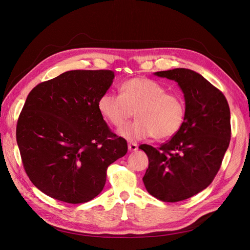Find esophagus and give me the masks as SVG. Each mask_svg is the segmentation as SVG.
Masks as SVG:
<instances>
[{"label":"esophagus","instance_id":"esophagus-1","mask_svg":"<svg viewBox=\"0 0 250 250\" xmlns=\"http://www.w3.org/2000/svg\"><path fill=\"white\" fill-rule=\"evenodd\" d=\"M128 149H129L130 151H137V150L139 149V147H138V144L132 143V142L128 143Z\"/></svg>","mask_w":250,"mask_h":250}]
</instances>
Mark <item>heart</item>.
Here are the masks:
<instances>
[{
  "label": "heart",
  "mask_w": 250,
  "mask_h": 250,
  "mask_svg": "<svg viewBox=\"0 0 250 250\" xmlns=\"http://www.w3.org/2000/svg\"><path fill=\"white\" fill-rule=\"evenodd\" d=\"M120 92L104 93L98 107L115 127L123 126L135 110L138 120L120 130L124 138L166 140L180 130L186 118V103L179 94L167 93L161 83L142 77L123 82Z\"/></svg>",
  "instance_id": "1"
}]
</instances>
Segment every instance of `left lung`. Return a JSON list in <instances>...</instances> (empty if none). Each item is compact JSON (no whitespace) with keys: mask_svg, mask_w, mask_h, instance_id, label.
I'll use <instances>...</instances> for the list:
<instances>
[{"mask_svg":"<svg viewBox=\"0 0 250 250\" xmlns=\"http://www.w3.org/2000/svg\"><path fill=\"white\" fill-rule=\"evenodd\" d=\"M176 81L185 95L186 118L167 143L139 148L148 156L143 177L150 195L165 202L192 197L208 188L221 167L231 129L228 100L200 74L188 69L156 72Z\"/></svg>","mask_w":250,"mask_h":250,"instance_id":"left-lung-1","label":"left lung"}]
</instances>
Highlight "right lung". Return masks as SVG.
I'll use <instances>...</instances> for the list:
<instances>
[{"mask_svg":"<svg viewBox=\"0 0 250 250\" xmlns=\"http://www.w3.org/2000/svg\"><path fill=\"white\" fill-rule=\"evenodd\" d=\"M115 74L74 70L37 84L17 124L21 163L32 184L50 197L83 203L103 190L108 166L127 153L98 107Z\"/></svg>","mask_w":250,"mask_h":250,"instance_id":"right-lung-1","label":"right lung"}]
</instances>
